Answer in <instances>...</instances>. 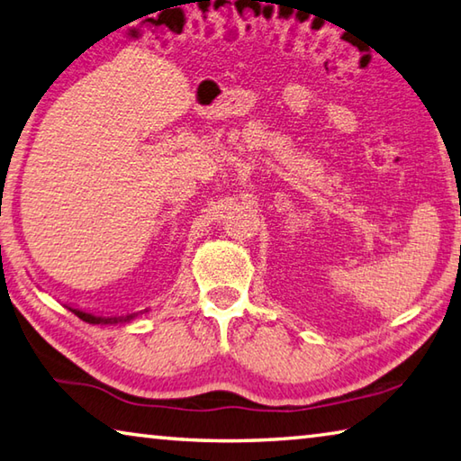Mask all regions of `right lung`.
Masks as SVG:
<instances>
[{
    "mask_svg": "<svg viewBox=\"0 0 461 461\" xmlns=\"http://www.w3.org/2000/svg\"><path fill=\"white\" fill-rule=\"evenodd\" d=\"M68 311H73V313L83 319V321L93 323V325H113V323H128L131 319L138 317V313H130V315H120V317H101V315H93V313H85L81 309H73L68 307ZM142 313V311H140Z\"/></svg>",
    "mask_w": 461,
    "mask_h": 461,
    "instance_id": "obj_1",
    "label": "right lung"
}]
</instances>
